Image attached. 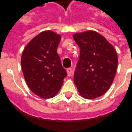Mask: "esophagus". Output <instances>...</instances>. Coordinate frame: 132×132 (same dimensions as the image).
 I'll use <instances>...</instances> for the list:
<instances>
[{
  "mask_svg": "<svg viewBox=\"0 0 132 132\" xmlns=\"http://www.w3.org/2000/svg\"><path fill=\"white\" fill-rule=\"evenodd\" d=\"M67 75L70 77V76L72 75V69L71 68V67H69V68H67Z\"/></svg>",
  "mask_w": 132,
  "mask_h": 132,
  "instance_id": "34e87169",
  "label": "esophagus"
}]
</instances>
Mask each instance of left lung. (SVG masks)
I'll return each mask as SVG.
<instances>
[{
  "mask_svg": "<svg viewBox=\"0 0 132 132\" xmlns=\"http://www.w3.org/2000/svg\"><path fill=\"white\" fill-rule=\"evenodd\" d=\"M73 38L80 48L74 81L82 97L94 99L109 89L117 67L114 47L94 31L75 34Z\"/></svg>",
  "mask_w": 132,
  "mask_h": 132,
  "instance_id": "8db88e82",
  "label": "left lung"
}]
</instances>
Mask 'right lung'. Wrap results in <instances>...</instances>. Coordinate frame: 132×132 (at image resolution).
Here are the masks:
<instances>
[{
    "label": "right lung",
    "instance_id": "1",
    "mask_svg": "<svg viewBox=\"0 0 132 132\" xmlns=\"http://www.w3.org/2000/svg\"><path fill=\"white\" fill-rule=\"evenodd\" d=\"M60 38L51 31H43L27 44L22 55L26 82L33 93L43 98L55 96L67 76L57 53Z\"/></svg>",
    "mask_w": 132,
    "mask_h": 132
}]
</instances>
